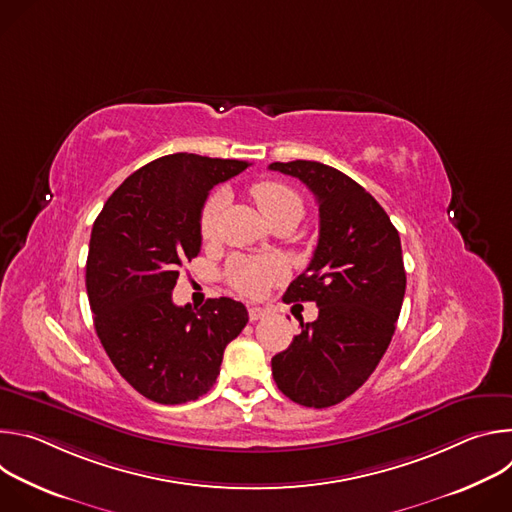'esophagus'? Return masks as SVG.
Returning a JSON list of instances; mask_svg holds the SVG:
<instances>
[{
    "label": "esophagus",
    "instance_id": "34e87169",
    "mask_svg": "<svg viewBox=\"0 0 512 512\" xmlns=\"http://www.w3.org/2000/svg\"><path fill=\"white\" fill-rule=\"evenodd\" d=\"M267 316V310L265 308H259V306H251L249 308V320L251 322H257V320H261V318H265Z\"/></svg>",
    "mask_w": 512,
    "mask_h": 512
}]
</instances>
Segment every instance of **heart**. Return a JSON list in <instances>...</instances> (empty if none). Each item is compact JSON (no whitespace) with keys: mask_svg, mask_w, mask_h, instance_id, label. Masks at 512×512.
<instances>
[{"mask_svg":"<svg viewBox=\"0 0 512 512\" xmlns=\"http://www.w3.org/2000/svg\"><path fill=\"white\" fill-rule=\"evenodd\" d=\"M251 198L255 200L259 212L265 221H289L298 225L304 214V200L302 196L283 182L277 180H259L251 186ZM223 196L212 194L200 208L198 216V231L202 239H210L216 231L218 216H221ZM279 277V267L267 259H253V261H235L229 269L231 285L241 291L245 296H263L267 287L275 283Z\"/></svg>","mask_w":512,"mask_h":512,"instance_id":"1","label":"heart"}]
</instances>
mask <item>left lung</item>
<instances>
[{
    "mask_svg": "<svg viewBox=\"0 0 512 512\" xmlns=\"http://www.w3.org/2000/svg\"><path fill=\"white\" fill-rule=\"evenodd\" d=\"M316 196L320 239L283 302H316L318 320L271 358L279 391L324 409L350 397L381 362L405 296L401 239L383 206L346 174L320 162H273Z\"/></svg>",
    "mask_w": 512,
    "mask_h": 512,
    "instance_id": "8db88e82",
    "label": "left lung"
}]
</instances>
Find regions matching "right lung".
Wrapping results in <instances>:
<instances>
[{
    "label": "right lung",
    "mask_w": 512,
    "mask_h": 512,
    "mask_svg": "<svg viewBox=\"0 0 512 512\" xmlns=\"http://www.w3.org/2000/svg\"><path fill=\"white\" fill-rule=\"evenodd\" d=\"M249 162L172 154L133 172L93 225L87 294L97 336L145 399L178 405L210 391L227 344L249 322L231 298L176 306L178 267L200 253V208Z\"/></svg>",
    "instance_id": "obj_1"
}]
</instances>
